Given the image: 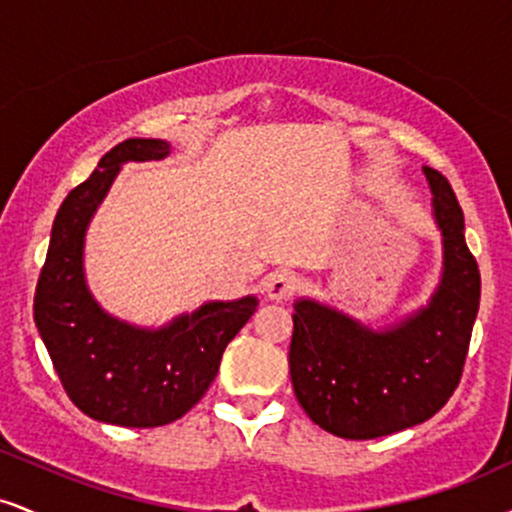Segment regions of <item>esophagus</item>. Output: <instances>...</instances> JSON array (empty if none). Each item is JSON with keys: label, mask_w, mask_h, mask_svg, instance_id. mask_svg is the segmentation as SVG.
I'll return each instance as SVG.
<instances>
[{"label": "esophagus", "mask_w": 512, "mask_h": 512, "mask_svg": "<svg viewBox=\"0 0 512 512\" xmlns=\"http://www.w3.org/2000/svg\"><path fill=\"white\" fill-rule=\"evenodd\" d=\"M296 286H298L296 276H293L291 272H284V269L267 274L262 281V289L269 298H272V301H286V298L293 296Z\"/></svg>", "instance_id": "esophagus-1"}]
</instances>
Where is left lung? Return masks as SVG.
I'll use <instances>...</instances> for the list:
<instances>
[{"instance_id":"obj_1","label":"left lung","mask_w":512,"mask_h":512,"mask_svg":"<svg viewBox=\"0 0 512 512\" xmlns=\"http://www.w3.org/2000/svg\"><path fill=\"white\" fill-rule=\"evenodd\" d=\"M443 233L445 269L431 303L387 332L315 301L293 305L291 383L317 426L349 440L424 424L460 385L481 274L464 243V214L448 178L424 168Z\"/></svg>"}]
</instances>
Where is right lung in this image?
Segmentation results:
<instances>
[{
    "label": "right lung",
    "mask_w": 512,
    "mask_h": 512,
    "mask_svg": "<svg viewBox=\"0 0 512 512\" xmlns=\"http://www.w3.org/2000/svg\"><path fill=\"white\" fill-rule=\"evenodd\" d=\"M161 139H127L62 202L40 269L33 317L64 392L86 416L127 428L166 426L185 416L219 373L228 342L257 310L252 296L207 303L163 330H137L105 315L86 289L84 233L122 163L158 161Z\"/></svg>",
    "instance_id": "right-lung-1"
}]
</instances>
